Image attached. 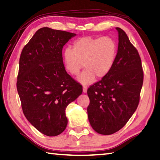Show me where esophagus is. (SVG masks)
Wrapping results in <instances>:
<instances>
[{
	"label": "esophagus",
	"instance_id": "obj_1",
	"mask_svg": "<svg viewBox=\"0 0 160 160\" xmlns=\"http://www.w3.org/2000/svg\"><path fill=\"white\" fill-rule=\"evenodd\" d=\"M87 90H88L87 86H86V85H84L83 88V92H84V93H86V92H87Z\"/></svg>",
	"mask_w": 160,
	"mask_h": 160
}]
</instances>
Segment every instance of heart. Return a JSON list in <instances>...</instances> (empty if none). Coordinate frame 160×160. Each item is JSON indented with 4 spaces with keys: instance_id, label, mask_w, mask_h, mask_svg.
Instances as JSON below:
<instances>
[{
    "instance_id": "b5f03b06",
    "label": "heart",
    "mask_w": 160,
    "mask_h": 160,
    "mask_svg": "<svg viewBox=\"0 0 160 160\" xmlns=\"http://www.w3.org/2000/svg\"><path fill=\"white\" fill-rule=\"evenodd\" d=\"M117 44L110 37H82L73 42L72 48L68 47L63 52V59L66 70L77 75L83 84H88L97 79L105 77L112 70L117 55Z\"/></svg>"
}]
</instances>
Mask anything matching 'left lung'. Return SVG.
I'll return each instance as SVG.
<instances>
[{
    "label": "left lung",
    "instance_id": "left-lung-1",
    "mask_svg": "<svg viewBox=\"0 0 160 160\" xmlns=\"http://www.w3.org/2000/svg\"><path fill=\"white\" fill-rule=\"evenodd\" d=\"M118 52L112 70L92 85L87 93L88 119L93 129L111 135L125 126L140 101L144 72L139 53L119 27Z\"/></svg>",
    "mask_w": 160,
    "mask_h": 160
}]
</instances>
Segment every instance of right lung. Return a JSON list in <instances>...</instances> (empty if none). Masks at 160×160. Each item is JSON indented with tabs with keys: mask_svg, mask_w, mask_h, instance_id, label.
Listing matches in <instances>:
<instances>
[{
	"mask_svg": "<svg viewBox=\"0 0 160 160\" xmlns=\"http://www.w3.org/2000/svg\"><path fill=\"white\" fill-rule=\"evenodd\" d=\"M75 35L41 28L20 55L16 86L23 113L35 128L48 136H58L65 130L66 108L83 92L63 63V46Z\"/></svg>",
	"mask_w": 160,
	"mask_h": 160,
	"instance_id": "obj_1",
	"label": "right lung"
}]
</instances>
